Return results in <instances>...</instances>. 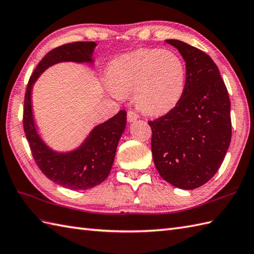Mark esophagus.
<instances>
[{"label": "esophagus", "mask_w": 254, "mask_h": 254, "mask_svg": "<svg viewBox=\"0 0 254 254\" xmlns=\"http://www.w3.org/2000/svg\"><path fill=\"white\" fill-rule=\"evenodd\" d=\"M138 118H139V115L134 111L129 110L127 112V120H128V122H134L136 120H138Z\"/></svg>", "instance_id": "esophagus-1"}]
</instances>
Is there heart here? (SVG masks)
Instances as JSON below:
<instances>
[{"mask_svg": "<svg viewBox=\"0 0 254 254\" xmlns=\"http://www.w3.org/2000/svg\"><path fill=\"white\" fill-rule=\"evenodd\" d=\"M108 76L115 95L134 92L140 110L159 115L182 97L186 66L173 51L139 49L113 61Z\"/></svg>", "mask_w": 254, "mask_h": 254, "instance_id": "obj_1", "label": "heart"}]
</instances>
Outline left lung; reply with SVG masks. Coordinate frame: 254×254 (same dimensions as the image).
Returning <instances> with one entry per match:
<instances>
[{
  "label": "left lung",
  "mask_w": 254,
  "mask_h": 254,
  "mask_svg": "<svg viewBox=\"0 0 254 254\" xmlns=\"http://www.w3.org/2000/svg\"><path fill=\"white\" fill-rule=\"evenodd\" d=\"M186 62V82L174 108L154 121L151 149L161 177L180 189H195L218 171L232 139L230 100L216 64L199 49L166 40Z\"/></svg>",
  "instance_id": "1"
}]
</instances>
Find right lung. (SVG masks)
<instances>
[{
	"instance_id": "add662e5",
	"label": "right lung",
	"mask_w": 254,
	"mask_h": 254,
	"mask_svg": "<svg viewBox=\"0 0 254 254\" xmlns=\"http://www.w3.org/2000/svg\"><path fill=\"white\" fill-rule=\"evenodd\" d=\"M95 46L92 41H80L63 44L50 51L32 72L25 93L22 125L36 164L52 182L74 190L95 187L109 176L118 141L125 130L127 113L122 110L111 120L95 127L77 150L56 153L44 144L37 133L31 111V89L42 71L56 63L92 62Z\"/></svg>"
}]
</instances>
